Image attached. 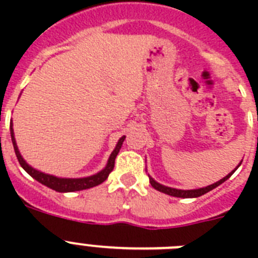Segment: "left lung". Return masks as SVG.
Returning a JSON list of instances; mask_svg holds the SVG:
<instances>
[{"label":"left lung","mask_w":258,"mask_h":258,"mask_svg":"<svg viewBox=\"0 0 258 258\" xmlns=\"http://www.w3.org/2000/svg\"><path fill=\"white\" fill-rule=\"evenodd\" d=\"M240 164H239V165H240ZM235 169H236V168H235ZM234 172H235V170H232V172L229 173V174H227L226 177H223V178L221 179V181L216 182V183L211 184V186H207V187H203V188H197V190H177V188L166 187V186H163V184L155 182L154 179L151 178V177H150V183H151V186L155 188V190L160 191V192H164V194H168V195H170V197H177V198H198V197H202V195H204V194H207V192H208V191L213 190V188H216V187H217V186H220V184L223 183V182L226 181L227 178H230V177H231L232 173H234Z\"/></svg>","instance_id":"left-lung-1"}]
</instances>
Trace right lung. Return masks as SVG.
Wrapping results in <instances>:
<instances>
[{"instance_id": "add662e5", "label": "right lung", "mask_w": 258, "mask_h": 258, "mask_svg": "<svg viewBox=\"0 0 258 258\" xmlns=\"http://www.w3.org/2000/svg\"><path fill=\"white\" fill-rule=\"evenodd\" d=\"M10 133H11V141H13L14 146V151H15V155L18 157V161L22 165V168L28 173L31 177L38 181L40 183L45 184L47 187L52 188V190L58 191V192H72V191H80V190H86V188L94 187V186H98L101 184L102 182H104L108 177V174L112 172L113 166H115V159L117 156L118 151L121 149V145L124 142L125 137H121L118 140L117 145H116V149L113 150L111 156L108 159V163H107V166L104 168L102 172H99L98 174L92 175V177H86V178H58V177H54V175L45 174V173H41L38 170L33 169L32 166H29L26 161L23 160V157L20 156L19 150L17 147V143H15V138H14V132H13V124L10 125Z\"/></svg>"}]
</instances>
